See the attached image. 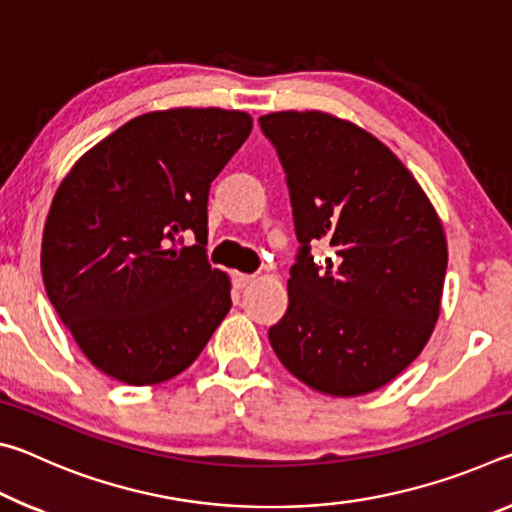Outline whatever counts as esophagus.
Returning a JSON list of instances; mask_svg holds the SVG:
<instances>
[{
    "mask_svg": "<svg viewBox=\"0 0 512 512\" xmlns=\"http://www.w3.org/2000/svg\"><path fill=\"white\" fill-rule=\"evenodd\" d=\"M232 282H235V289H248L250 284L255 282V275H246V273H235L232 275Z\"/></svg>",
    "mask_w": 512,
    "mask_h": 512,
    "instance_id": "obj_1",
    "label": "esophagus"
}]
</instances>
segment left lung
Here are the masks:
<instances>
[{
	"label": "left lung",
	"instance_id": "8db88e82",
	"mask_svg": "<svg viewBox=\"0 0 512 512\" xmlns=\"http://www.w3.org/2000/svg\"><path fill=\"white\" fill-rule=\"evenodd\" d=\"M275 144L302 244L289 309L268 329L277 359L318 393L357 397L393 381L440 316L447 237L400 158L323 110L259 117ZM333 250L323 269L308 248Z\"/></svg>",
	"mask_w": 512,
	"mask_h": 512
}]
</instances>
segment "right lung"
Segmentation results:
<instances>
[{
    "instance_id": "obj_1",
    "label": "right lung",
    "mask_w": 512,
    "mask_h": 512,
    "mask_svg": "<svg viewBox=\"0 0 512 512\" xmlns=\"http://www.w3.org/2000/svg\"><path fill=\"white\" fill-rule=\"evenodd\" d=\"M253 131L223 108L128 121L69 169L42 232L45 291L94 368L155 386L196 361L232 307L228 273L205 259L212 180ZM192 229L199 244L175 241Z\"/></svg>"
}]
</instances>
